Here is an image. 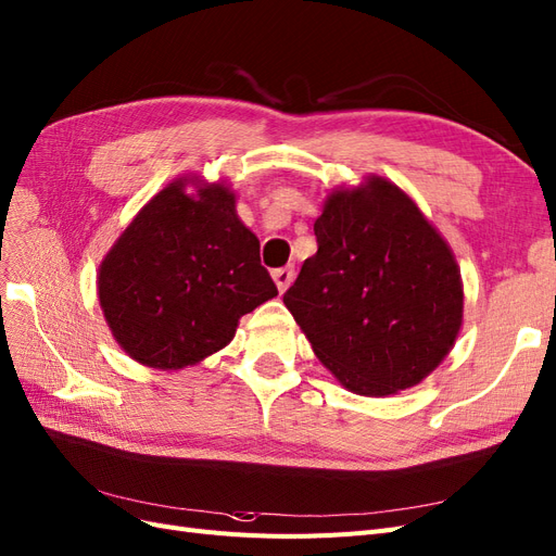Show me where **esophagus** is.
<instances>
[{"label": "esophagus", "mask_w": 556, "mask_h": 556, "mask_svg": "<svg viewBox=\"0 0 556 556\" xmlns=\"http://www.w3.org/2000/svg\"><path fill=\"white\" fill-rule=\"evenodd\" d=\"M271 276H274V282H276L278 292L282 294L285 290L290 288L292 280H294V268H292V266H282V268H276V271H274Z\"/></svg>", "instance_id": "obj_1"}]
</instances>
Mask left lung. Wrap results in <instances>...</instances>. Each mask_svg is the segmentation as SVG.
Wrapping results in <instances>:
<instances>
[{
	"mask_svg": "<svg viewBox=\"0 0 556 556\" xmlns=\"http://www.w3.org/2000/svg\"><path fill=\"white\" fill-rule=\"evenodd\" d=\"M313 229L317 252L282 301L317 359L362 396L422 382L464 317L462 274L445 239L382 176L333 190Z\"/></svg>",
	"mask_w": 556,
	"mask_h": 556,
	"instance_id": "left-lung-1",
	"label": "left lung"
}]
</instances>
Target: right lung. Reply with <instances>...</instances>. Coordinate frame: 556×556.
<instances>
[{
  "mask_svg": "<svg viewBox=\"0 0 556 556\" xmlns=\"http://www.w3.org/2000/svg\"><path fill=\"white\" fill-rule=\"evenodd\" d=\"M194 184V195L187 185ZM99 306L131 359L176 371L223 350L239 319L278 294L225 182L176 178L99 266Z\"/></svg>",
  "mask_w": 556,
  "mask_h": 556,
  "instance_id": "add662e5",
  "label": "right lung"
}]
</instances>
